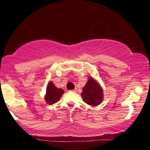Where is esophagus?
Segmentation results:
<instances>
[{
  "label": "esophagus",
  "mask_w": 150,
  "mask_h": 150,
  "mask_svg": "<svg viewBox=\"0 0 150 150\" xmlns=\"http://www.w3.org/2000/svg\"><path fill=\"white\" fill-rule=\"evenodd\" d=\"M70 91H71V92H76V89H73V90H70Z\"/></svg>",
  "instance_id": "esophagus-1"
}]
</instances>
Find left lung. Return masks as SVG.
I'll use <instances>...</instances> for the list:
<instances>
[{
  "label": "left lung",
  "instance_id": "left-lung-1",
  "mask_svg": "<svg viewBox=\"0 0 150 150\" xmlns=\"http://www.w3.org/2000/svg\"><path fill=\"white\" fill-rule=\"evenodd\" d=\"M81 96L86 104L96 106L103 101V89L98 81L93 77L89 76L88 78L87 83L83 88Z\"/></svg>",
  "mask_w": 150,
  "mask_h": 150
}]
</instances>
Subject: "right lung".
Masks as SVG:
<instances>
[{"label": "right lung", "instance_id": "add662e5", "mask_svg": "<svg viewBox=\"0 0 150 150\" xmlns=\"http://www.w3.org/2000/svg\"><path fill=\"white\" fill-rule=\"evenodd\" d=\"M64 91L61 88H57L52 81L49 82L46 87V92L44 96L45 101L48 104H53L59 101Z\"/></svg>", "mask_w": 150, "mask_h": 150}]
</instances>
